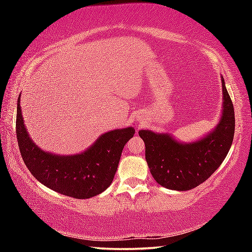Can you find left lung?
<instances>
[{
  "instance_id": "1",
  "label": "left lung",
  "mask_w": 252,
  "mask_h": 252,
  "mask_svg": "<svg viewBox=\"0 0 252 252\" xmlns=\"http://www.w3.org/2000/svg\"><path fill=\"white\" fill-rule=\"evenodd\" d=\"M223 110L216 130L199 141L177 142L169 134L139 131L155 180L171 190L186 191L204 182L227 157L234 134V110L222 79Z\"/></svg>"
}]
</instances>
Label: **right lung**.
Returning <instances> with one entry per match:
<instances>
[{
	"mask_svg": "<svg viewBox=\"0 0 252 252\" xmlns=\"http://www.w3.org/2000/svg\"><path fill=\"white\" fill-rule=\"evenodd\" d=\"M134 132L133 127L106 132L81 155H52L42 151L29 136L20 96L18 99L16 138L25 165L36 180L67 197L88 199L103 192L112 182L123 148Z\"/></svg>",
	"mask_w": 252,
	"mask_h": 252,
	"instance_id": "right-lung-1",
	"label": "right lung"
}]
</instances>
